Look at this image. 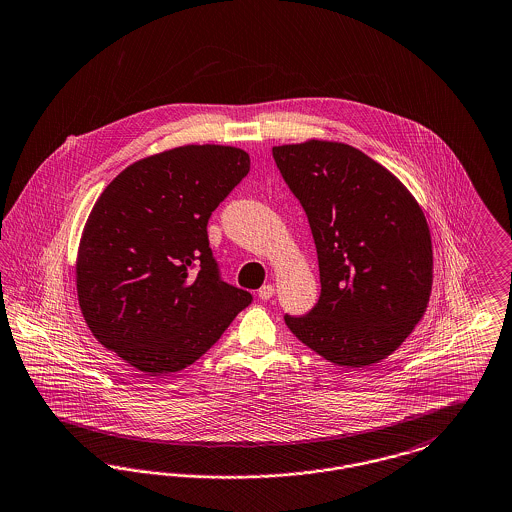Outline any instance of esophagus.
I'll use <instances>...</instances> for the list:
<instances>
[{"mask_svg":"<svg viewBox=\"0 0 512 512\" xmlns=\"http://www.w3.org/2000/svg\"><path fill=\"white\" fill-rule=\"evenodd\" d=\"M257 295H259V299H261V301H268V299H272V297H274V286L266 284V286L261 287V289L257 291Z\"/></svg>","mask_w":512,"mask_h":512,"instance_id":"34e87169","label":"esophagus"}]
</instances>
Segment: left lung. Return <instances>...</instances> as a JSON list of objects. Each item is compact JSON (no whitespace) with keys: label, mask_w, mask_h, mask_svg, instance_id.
Segmentation results:
<instances>
[{"label":"left lung","mask_w":512,"mask_h":512,"mask_svg":"<svg viewBox=\"0 0 512 512\" xmlns=\"http://www.w3.org/2000/svg\"><path fill=\"white\" fill-rule=\"evenodd\" d=\"M307 213L320 299L287 328L329 362L366 368L404 343L432 286L427 219L390 171L358 148L308 141L272 148Z\"/></svg>","instance_id":"left-lung-1"}]
</instances>
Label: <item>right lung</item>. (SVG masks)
Masks as SVG:
<instances>
[{
    "label": "right lung",
    "instance_id": "right-lung-1",
    "mask_svg": "<svg viewBox=\"0 0 512 512\" xmlns=\"http://www.w3.org/2000/svg\"><path fill=\"white\" fill-rule=\"evenodd\" d=\"M249 173L234 146L188 144L139 160L104 188L83 228L76 282L99 343L146 375L194 364L249 291L221 278L211 213Z\"/></svg>",
    "mask_w": 512,
    "mask_h": 512
}]
</instances>
